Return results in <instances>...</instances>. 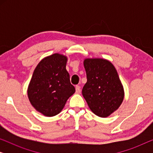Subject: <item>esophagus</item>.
Listing matches in <instances>:
<instances>
[{
  "label": "esophagus",
  "mask_w": 153,
  "mask_h": 153,
  "mask_svg": "<svg viewBox=\"0 0 153 153\" xmlns=\"http://www.w3.org/2000/svg\"><path fill=\"white\" fill-rule=\"evenodd\" d=\"M75 88H76V92L77 93H81V87L79 86V85H76Z\"/></svg>",
  "instance_id": "esophagus-1"
}]
</instances>
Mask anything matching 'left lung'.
Wrapping results in <instances>:
<instances>
[{
  "instance_id": "1",
  "label": "left lung",
  "mask_w": 153,
  "mask_h": 153,
  "mask_svg": "<svg viewBox=\"0 0 153 153\" xmlns=\"http://www.w3.org/2000/svg\"><path fill=\"white\" fill-rule=\"evenodd\" d=\"M87 82L82 95L89 108L97 116L106 118L117 110L124 99V89L111 62L102 58L83 61Z\"/></svg>"
}]
</instances>
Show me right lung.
I'll use <instances>...</instances> for the list:
<instances>
[{"label":"right lung","instance_id":"add662e5","mask_svg":"<svg viewBox=\"0 0 153 153\" xmlns=\"http://www.w3.org/2000/svg\"><path fill=\"white\" fill-rule=\"evenodd\" d=\"M66 56L54 53L41 60L35 69L29 83L30 104L44 116L59 114L68 98L75 93L66 70Z\"/></svg>","mask_w":153,"mask_h":153}]
</instances>
